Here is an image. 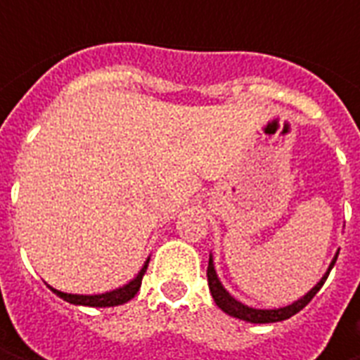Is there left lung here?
Wrapping results in <instances>:
<instances>
[{"mask_svg":"<svg viewBox=\"0 0 360 360\" xmlns=\"http://www.w3.org/2000/svg\"><path fill=\"white\" fill-rule=\"evenodd\" d=\"M337 256L333 258V262H330V266H328V270H326L325 276L321 278V283L316 284L311 292H307V295L300 298V300L292 302V304H288V307H283V309H272V311L250 309V307H246V304L238 302L236 298L230 297L229 292L224 290V286H222L220 281H218V276H216L214 264H212V256H210V260H208L206 276H208V286H210V292H212L214 302L220 307V309H222V311L226 312V314H230V316H236V319H240V321H248V323H278V321H286V319L295 316L298 311H302V309L311 302L312 297H314V295L321 290V286L325 284L328 272H330V269H333V266H335V262H337Z\"/></svg>","mask_w":360,"mask_h":360,"instance_id":"1","label":"left lung"}]
</instances>
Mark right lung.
<instances>
[{"label": "right lung", "mask_w": 360, "mask_h": 360, "mask_svg": "<svg viewBox=\"0 0 360 360\" xmlns=\"http://www.w3.org/2000/svg\"><path fill=\"white\" fill-rule=\"evenodd\" d=\"M148 262L142 266V270L138 272V276L131 283L122 286V288H116L112 292H105V295H91V297H86V295H68V292L56 290V288H51V290L60 298H63V300L72 302V304H84V307H118V304H124V302H128V300L136 297V292L142 286V278H144L146 269H148Z\"/></svg>", "instance_id": "1"}]
</instances>
